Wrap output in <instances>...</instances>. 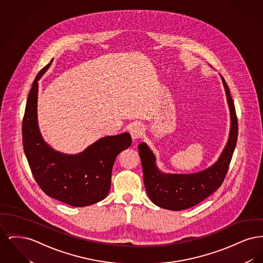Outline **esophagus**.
Segmentation results:
<instances>
[{"mask_svg":"<svg viewBox=\"0 0 263 263\" xmlns=\"http://www.w3.org/2000/svg\"><path fill=\"white\" fill-rule=\"evenodd\" d=\"M143 133H144V131H143L142 126H140L139 124H134V125L131 126L130 135L133 140H137L139 138L142 137Z\"/></svg>","mask_w":263,"mask_h":263,"instance_id":"esophagus-1","label":"esophagus"}]
</instances>
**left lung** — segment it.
I'll use <instances>...</instances> for the list:
<instances>
[{
  "mask_svg": "<svg viewBox=\"0 0 263 263\" xmlns=\"http://www.w3.org/2000/svg\"><path fill=\"white\" fill-rule=\"evenodd\" d=\"M231 111V131L219 160L196 174L164 175L157 165L152 151L145 143L138 146L143 166L144 183L151 200L164 209L180 211L200 203L220 187L225 179L238 139V118L230 89L222 77Z\"/></svg>",
  "mask_w": 263,
  "mask_h": 263,
  "instance_id": "8db88e82",
  "label": "left lung"
}]
</instances>
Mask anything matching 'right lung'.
Listing matches in <instances>:
<instances>
[{
    "label": "right lung",
    "instance_id": "add662e5",
    "mask_svg": "<svg viewBox=\"0 0 263 263\" xmlns=\"http://www.w3.org/2000/svg\"><path fill=\"white\" fill-rule=\"evenodd\" d=\"M38 73L29 91L23 119V145L31 173L45 194L74 207L104 199L111 185L113 163L120 152L131 146V136L122 133L101 138L78 155L52 150L43 141L37 125Z\"/></svg>",
    "mask_w": 263,
    "mask_h": 263
}]
</instances>
